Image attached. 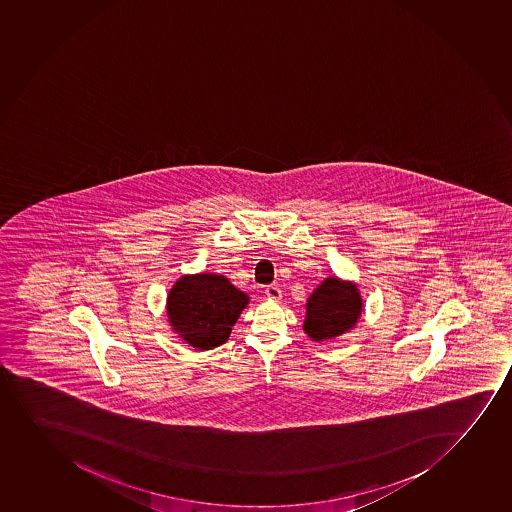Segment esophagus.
<instances>
[{
    "mask_svg": "<svg viewBox=\"0 0 512 512\" xmlns=\"http://www.w3.org/2000/svg\"><path fill=\"white\" fill-rule=\"evenodd\" d=\"M265 296L269 297V299H281V289L277 286H267L265 287Z\"/></svg>",
    "mask_w": 512,
    "mask_h": 512,
    "instance_id": "34e87169",
    "label": "esophagus"
}]
</instances>
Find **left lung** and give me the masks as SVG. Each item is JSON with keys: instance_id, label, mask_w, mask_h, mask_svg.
<instances>
[{"instance_id": "obj_1", "label": "left lung", "mask_w": 512, "mask_h": 512, "mask_svg": "<svg viewBox=\"0 0 512 512\" xmlns=\"http://www.w3.org/2000/svg\"><path fill=\"white\" fill-rule=\"evenodd\" d=\"M304 331L314 341H325L352 330L362 314L357 287L336 277L326 279L309 296Z\"/></svg>"}]
</instances>
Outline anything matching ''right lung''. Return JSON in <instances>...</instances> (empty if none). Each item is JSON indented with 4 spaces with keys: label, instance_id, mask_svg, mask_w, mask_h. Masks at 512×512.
<instances>
[{
    "label": "right lung",
    "instance_id": "obj_1",
    "mask_svg": "<svg viewBox=\"0 0 512 512\" xmlns=\"http://www.w3.org/2000/svg\"><path fill=\"white\" fill-rule=\"evenodd\" d=\"M248 304L245 292L218 274L186 275L167 297L172 328L199 350L220 347Z\"/></svg>",
    "mask_w": 512,
    "mask_h": 512
}]
</instances>
